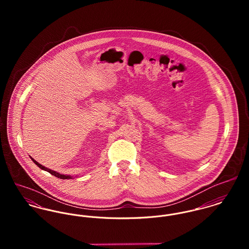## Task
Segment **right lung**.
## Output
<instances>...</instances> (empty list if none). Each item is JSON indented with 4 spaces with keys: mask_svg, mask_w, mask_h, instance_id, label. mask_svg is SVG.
<instances>
[{
    "mask_svg": "<svg viewBox=\"0 0 249 249\" xmlns=\"http://www.w3.org/2000/svg\"><path fill=\"white\" fill-rule=\"evenodd\" d=\"M33 159V158H32ZM33 161L36 163V165L40 168V169H42V170H44V171H47V172H49L51 175H53V176H54V177H56V178H61V179H71V177L70 176H64V175H60L59 173H56V172H54V171H52V170H50V169H48V168H46V167H44V166H42L41 164H39L37 161H36L35 159H33Z\"/></svg>",
    "mask_w": 249,
    "mask_h": 249,
    "instance_id": "1",
    "label": "right lung"
}]
</instances>
